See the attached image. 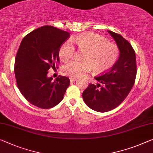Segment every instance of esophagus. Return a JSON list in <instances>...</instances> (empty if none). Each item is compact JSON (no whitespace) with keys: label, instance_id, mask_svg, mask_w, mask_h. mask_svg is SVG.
<instances>
[{"label":"esophagus","instance_id":"obj_1","mask_svg":"<svg viewBox=\"0 0 153 153\" xmlns=\"http://www.w3.org/2000/svg\"><path fill=\"white\" fill-rule=\"evenodd\" d=\"M70 81L74 82V81H76V78H75V77H70Z\"/></svg>","mask_w":153,"mask_h":153}]
</instances>
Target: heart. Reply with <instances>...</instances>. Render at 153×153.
Masks as SVG:
<instances>
[{
    "instance_id": "b5f03b06",
    "label": "heart",
    "mask_w": 153,
    "mask_h": 153,
    "mask_svg": "<svg viewBox=\"0 0 153 153\" xmlns=\"http://www.w3.org/2000/svg\"><path fill=\"white\" fill-rule=\"evenodd\" d=\"M80 51H85L82 61L72 60L63 67V72L72 77L83 76L94 70L103 72L109 70L117 62L120 50L116 44L96 33L81 34L72 38ZM72 40L64 42L59 48V56L63 61L73 57L76 48Z\"/></svg>"
}]
</instances>
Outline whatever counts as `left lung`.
<instances>
[{
  "label": "left lung",
  "mask_w": 153,
  "mask_h": 153,
  "mask_svg": "<svg viewBox=\"0 0 153 153\" xmlns=\"http://www.w3.org/2000/svg\"><path fill=\"white\" fill-rule=\"evenodd\" d=\"M107 31L119 48V59L111 69L94 77L100 83H90L82 94L85 104L98 112L111 111L119 106L132 89L137 74L135 52L132 46L121 35Z\"/></svg>",
  "instance_id": "obj_1"
}]
</instances>
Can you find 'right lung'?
Wrapping results in <instances>:
<instances>
[{"label": "right lung", "mask_w": 153, "mask_h": 153, "mask_svg": "<svg viewBox=\"0 0 153 153\" xmlns=\"http://www.w3.org/2000/svg\"><path fill=\"white\" fill-rule=\"evenodd\" d=\"M70 37L68 32L52 26L33 30L22 39L15 59L14 72L18 88L30 103L41 109L59 104L70 85V79L48 77L51 68L59 62L61 46Z\"/></svg>", "instance_id": "1"}]
</instances>
